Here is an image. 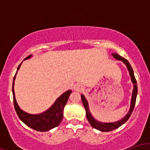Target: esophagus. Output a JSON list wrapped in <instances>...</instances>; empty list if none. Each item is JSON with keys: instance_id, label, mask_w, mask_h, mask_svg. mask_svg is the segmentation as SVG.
Returning a JSON list of instances; mask_svg holds the SVG:
<instances>
[{"instance_id": "esophagus-1", "label": "esophagus", "mask_w": 150, "mask_h": 150, "mask_svg": "<svg viewBox=\"0 0 150 150\" xmlns=\"http://www.w3.org/2000/svg\"><path fill=\"white\" fill-rule=\"evenodd\" d=\"M84 89V87H82V85H80V84H77V85H75L74 86V90L76 91V92H82V90Z\"/></svg>"}]
</instances>
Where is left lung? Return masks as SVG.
Returning a JSON list of instances; mask_svg holds the SVG:
<instances>
[{
	"label": "left lung",
	"mask_w": 150,
	"mask_h": 150,
	"mask_svg": "<svg viewBox=\"0 0 150 150\" xmlns=\"http://www.w3.org/2000/svg\"><path fill=\"white\" fill-rule=\"evenodd\" d=\"M113 56L115 58H116L117 60H119V61H122L123 63L126 65L127 68H128L129 73H130V77H131V80L132 83L134 84V89L133 92H132V99H131V106H130V111L128 113V114L125 116L123 119L120 120H118V121L115 122V123H100V122L97 121L94 119V118L92 116L90 112L89 111V107H88V103H87V101L86 100L85 97H84V95H81V99H82V104L84 105V107H85L86 110V116H87V120H88L89 123H90V125H92L93 128L97 129V130H101L102 132H108L111 131V130H115V129L119 128L120 125L124 124L125 122L127 121L130 118V116H131L132 111H133L134 107H135V101H136V97H137V81H136V79L135 77V75H134L133 70H132L131 65H130L128 60H126L125 58H123L122 56H119V55L116 54V53H113Z\"/></svg>",
	"instance_id": "left-lung-1"
}]
</instances>
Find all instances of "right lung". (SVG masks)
I'll return each mask as SVG.
<instances>
[{
	"mask_svg": "<svg viewBox=\"0 0 150 150\" xmlns=\"http://www.w3.org/2000/svg\"><path fill=\"white\" fill-rule=\"evenodd\" d=\"M30 56H27L25 59L30 58ZM22 63L19 65L18 70L20 69V65ZM15 73L14 78H13V102H14V106L15 111L20 119L25 123L27 126L30 128L34 129V130H37L40 132H45L51 130L53 128H56L61 123L62 119L63 118V108H64L65 105L66 104L67 101L68 100V98L70 97V94L72 93L71 90H68L58 98L56 102L49 108V110L45 111L44 113H41L38 115H32L29 114L24 112L20 109L17 104L16 100L15 98V92H14V81L15 80Z\"/></svg>",
	"mask_w": 150,
	"mask_h": 150,
	"instance_id": "1",
	"label": "right lung"
}]
</instances>
